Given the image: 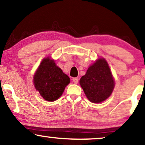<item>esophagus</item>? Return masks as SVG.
Returning a JSON list of instances; mask_svg holds the SVG:
<instances>
[{
	"mask_svg": "<svg viewBox=\"0 0 145 145\" xmlns=\"http://www.w3.org/2000/svg\"><path fill=\"white\" fill-rule=\"evenodd\" d=\"M78 80H79L78 78H73V82H74V84H78Z\"/></svg>",
	"mask_w": 145,
	"mask_h": 145,
	"instance_id": "1",
	"label": "esophagus"
}]
</instances>
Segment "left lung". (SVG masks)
Returning <instances> with one entry per match:
<instances>
[{"mask_svg": "<svg viewBox=\"0 0 145 145\" xmlns=\"http://www.w3.org/2000/svg\"><path fill=\"white\" fill-rule=\"evenodd\" d=\"M80 84L88 100L96 103L106 100L115 85L110 68L104 59H99L90 66Z\"/></svg>", "mask_w": 145, "mask_h": 145, "instance_id": "left-lung-1", "label": "left lung"}]
</instances>
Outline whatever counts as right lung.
I'll use <instances>...</instances> for the list:
<instances>
[{"label":"right lung","instance_id":"add662e5","mask_svg":"<svg viewBox=\"0 0 145 145\" xmlns=\"http://www.w3.org/2000/svg\"><path fill=\"white\" fill-rule=\"evenodd\" d=\"M69 82L67 75L49 58L43 59L34 77L35 88L48 101L58 99Z\"/></svg>","mask_w":145,"mask_h":145}]
</instances>
